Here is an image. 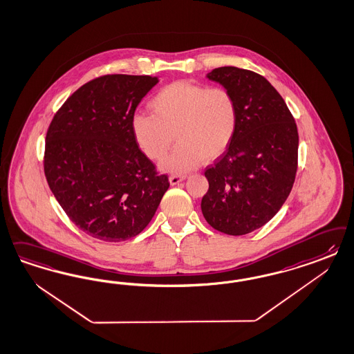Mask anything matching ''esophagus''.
<instances>
[{
  "label": "esophagus",
  "mask_w": 354,
  "mask_h": 354,
  "mask_svg": "<svg viewBox=\"0 0 354 354\" xmlns=\"http://www.w3.org/2000/svg\"><path fill=\"white\" fill-rule=\"evenodd\" d=\"M186 178V176L185 174H171V177H169V183L171 185H177V183H181Z\"/></svg>",
  "instance_id": "esophagus-1"
}]
</instances>
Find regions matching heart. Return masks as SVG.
I'll return each instance as SVG.
<instances>
[{"label": "heart", "instance_id": "b5f03b06", "mask_svg": "<svg viewBox=\"0 0 354 354\" xmlns=\"http://www.w3.org/2000/svg\"><path fill=\"white\" fill-rule=\"evenodd\" d=\"M149 108L152 114L133 115V134L155 161L167 156L176 136L178 146L162 162L171 173L194 169L202 159H216L228 149L239 124L237 102L225 87L174 82L149 100Z\"/></svg>", "mask_w": 354, "mask_h": 354}]
</instances>
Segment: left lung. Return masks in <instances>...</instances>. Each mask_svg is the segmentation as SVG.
I'll return each instance as SVG.
<instances>
[{
    "label": "left lung",
    "mask_w": 354,
    "mask_h": 354,
    "mask_svg": "<svg viewBox=\"0 0 354 354\" xmlns=\"http://www.w3.org/2000/svg\"><path fill=\"white\" fill-rule=\"evenodd\" d=\"M207 77L233 93L239 124L227 151L205 168L209 187L201 207L212 228L243 236L268 223L293 187L296 121L274 86L251 70L223 66Z\"/></svg>",
    "instance_id": "1"
}]
</instances>
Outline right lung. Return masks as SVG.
Returning a JSON list of instances; mask_svg holds the SVG:
<instances>
[{"label":"right lung","mask_w":354,"mask_h":354,"mask_svg":"<svg viewBox=\"0 0 354 354\" xmlns=\"http://www.w3.org/2000/svg\"><path fill=\"white\" fill-rule=\"evenodd\" d=\"M158 77L108 74L83 84L48 127L44 173L58 203L86 234L136 237L169 187L139 149L131 118Z\"/></svg>","instance_id":"right-lung-1"}]
</instances>
